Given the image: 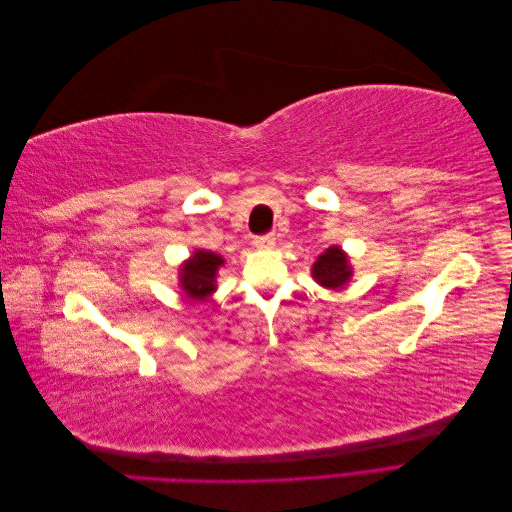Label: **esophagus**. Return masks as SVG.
Wrapping results in <instances>:
<instances>
[{"instance_id": "34e87169", "label": "esophagus", "mask_w": 512, "mask_h": 512, "mask_svg": "<svg viewBox=\"0 0 512 512\" xmlns=\"http://www.w3.org/2000/svg\"><path fill=\"white\" fill-rule=\"evenodd\" d=\"M254 245L258 247V250H271V247H275V237H273V235L256 237V239H254Z\"/></svg>"}]
</instances>
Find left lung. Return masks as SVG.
<instances>
[{
	"label": "left lung",
	"instance_id": "1",
	"mask_svg": "<svg viewBox=\"0 0 512 512\" xmlns=\"http://www.w3.org/2000/svg\"><path fill=\"white\" fill-rule=\"evenodd\" d=\"M312 277L322 288H344L352 277V265L342 247L331 245L329 250H324L314 262Z\"/></svg>",
	"mask_w": 512,
	"mask_h": 512
}]
</instances>
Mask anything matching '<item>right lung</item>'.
<instances>
[{
    "instance_id": "obj_1",
    "label": "right lung",
    "mask_w": 512,
    "mask_h": 512,
    "mask_svg": "<svg viewBox=\"0 0 512 512\" xmlns=\"http://www.w3.org/2000/svg\"><path fill=\"white\" fill-rule=\"evenodd\" d=\"M222 265L224 258L220 254L196 250L192 258L183 262L179 271V286L185 297L194 301H205L209 294L215 292V275H218V269Z\"/></svg>"
}]
</instances>
